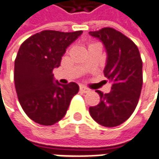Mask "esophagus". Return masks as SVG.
Wrapping results in <instances>:
<instances>
[{"instance_id":"34e87169","label":"esophagus","mask_w":159,"mask_h":159,"mask_svg":"<svg viewBox=\"0 0 159 159\" xmlns=\"http://www.w3.org/2000/svg\"><path fill=\"white\" fill-rule=\"evenodd\" d=\"M80 90H81L82 92H84V93H87V92L90 91V89L86 88L84 86H80Z\"/></svg>"}]
</instances>
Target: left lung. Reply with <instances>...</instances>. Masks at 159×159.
<instances>
[{
  "label": "left lung",
  "mask_w": 159,
  "mask_h": 159,
  "mask_svg": "<svg viewBox=\"0 0 159 159\" xmlns=\"http://www.w3.org/2000/svg\"><path fill=\"white\" fill-rule=\"evenodd\" d=\"M107 49L104 75L112 82L111 91L99 94L98 105L89 108L92 119L104 127H116L129 119L138 104L143 86V61L138 47L127 36L111 27L90 31Z\"/></svg>",
  "instance_id": "8db88e82"
}]
</instances>
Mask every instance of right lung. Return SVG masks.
Masks as SVG:
<instances>
[{
	"label": "right lung",
	"mask_w": 159,
	"mask_h": 159,
	"mask_svg": "<svg viewBox=\"0 0 159 159\" xmlns=\"http://www.w3.org/2000/svg\"><path fill=\"white\" fill-rule=\"evenodd\" d=\"M82 33L42 30L21 45L15 60V87L23 110L37 123L51 126L61 120L78 92L79 86L73 82L54 84L52 69L61 65L66 48Z\"/></svg>",
	"instance_id": "1"
}]
</instances>
